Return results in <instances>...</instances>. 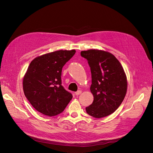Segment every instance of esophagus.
Segmentation results:
<instances>
[{
	"instance_id": "obj_1",
	"label": "esophagus",
	"mask_w": 153,
	"mask_h": 153,
	"mask_svg": "<svg viewBox=\"0 0 153 153\" xmlns=\"http://www.w3.org/2000/svg\"><path fill=\"white\" fill-rule=\"evenodd\" d=\"M81 93H82V91H81V90H78V91H76V92H75V94H76V95H79Z\"/></svg>"
}]
</instances>
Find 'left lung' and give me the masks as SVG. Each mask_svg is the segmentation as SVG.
<instances>
[{"instance_id":"left-lung-1","label":"left lung","mask_w":153,"mask_h":153,"mask_svg":"<svg viewBox=\"0 0 153 153\" xmlns=\"http://www.w3.org/2000/svg\"><path fill=\"white\" fill-rule=\"evenodd\" d=\"M90 68V91L94 99L86 107L88 114L95 118L113 113L123 102L127 88L126 76L117 59L103 50H89L80 52Z\"/></svg>"}]
</instances>
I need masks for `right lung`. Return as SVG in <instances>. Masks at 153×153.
Masks as SVG:
<instances>
[{
	"label": "right lung",
	"instance_id": "add662e5",
	"mask_svg": "<svg viewBox=\"0 0 153 153\" xmlns=\"http://www.w3.org/2000/svg\"><path fill=\"white\" fill-rule=\"evenodd\" d=\"M75 50H58L37 57L30 62L23 79L25 97L40 113L56 116L65 110L73 95L62 85V68Z\"/></svg>",
	"mask_w": 153,
	"mask_h": 153
}]
</instances>
